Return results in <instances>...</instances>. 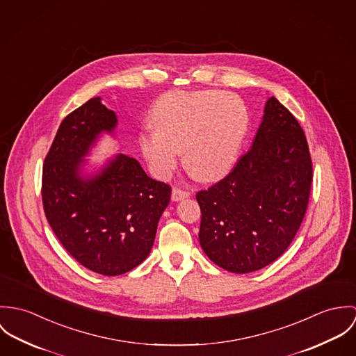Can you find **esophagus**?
Wrapping results in <instances>:
<instances>
[{"label": "esophagus", "mask_w": 356, "mask_h": 356, "mask_svg": "<svg viewBox=\"0 0 356 356\" xmlns=\"http://www.w3.org/2000/svg\"><path fill=\"white\" fill-rule=\"evenodd\" d=\"M190 195H191V193L188 190H183V188H179V187H175L172 190V199L176 200V202L181 200L184 197H188Z\"/></svg>", "instance_id": "1"}]
</instances>
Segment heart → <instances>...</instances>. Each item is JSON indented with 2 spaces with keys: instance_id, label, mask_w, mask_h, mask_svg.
<instances>
[{
  "instance_id": "heart-1",
  "label": "heart",
  "mask_w": 356,
  "mask_h": 356,
  "mask_svg": "<svg viewBox=\"0 0 356 356\" xmlns=\"http://www.w3.org/2000/svg\"><path fill=\"white\" fill-rule=\"evenodd\" d=\"M152 121L157 129L145 131L139 139L152 172L157 177L169 176L184 150L191 172L211 181L235 165L250 116L237 95L199 90L163 94L152 109Z\"/></svg>"
}]
</instances>
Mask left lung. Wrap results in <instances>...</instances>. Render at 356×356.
Returning a JSON list of instances; mask_svg holds the SVG:
<instances>
[{
	"instance_id": "1",
	"label": "left lung",
	"mask_w": 356,
	"mask_h": 356,
	"mask_svg": "<svg viewBox=\"0 0 356 356\" xmlns=\"http://www.w3.org/2000/svg\"><path fill=\"white\" fill-rule=\"evenodd\" d=\"M312 181L306 135L272 97L252 147L222 180L197 191L204 254L232 273H251L275 262L300 228Z\"/></svg>"
}]
</instances>
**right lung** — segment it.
Masks as SVG:
<instances>
[{
	"mask_svg": "<svg viewBox=\"0 0 356 356\" xmlns=\"http://www.w3.org/2000/svg\"><path fill=\"white\" fill-rule=\"evenodd\" d=\"M116 122L101 98L88 99L61 121L42 170V203L54 235L80 265L104 276L124 275L147 258L172 193L125 154L80 179L83 157Z\"/></svg>",
	"mask_w": 356,
	"mask_h": 356,
	"instance_id": "obj_1",
	"label": "right lung"
}]
</instances>
